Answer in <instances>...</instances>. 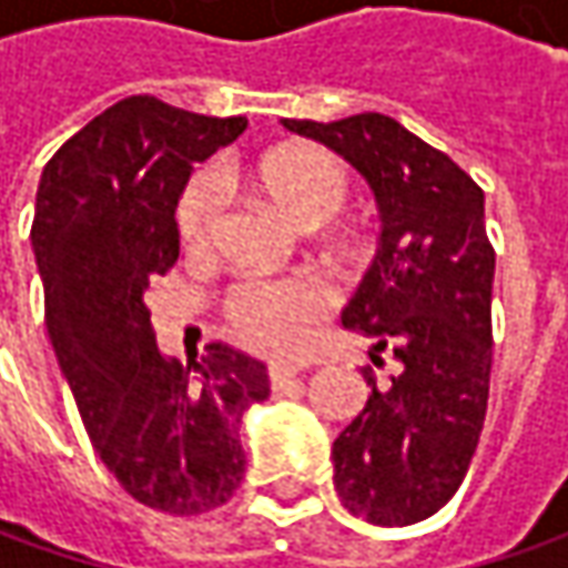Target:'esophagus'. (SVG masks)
<instances>
[{"instance_id": "esophagus-1", "label": "esophagus", "mask_w": 568, "mask_h": 568, "mask_svg": "<svg viewBox=\"0 0 568 568\" xmlns=\"http://www.w3.org/2000/svg\"><path fill=\"white\" fill-rule=\"evenodd\" d=\"M268 379H272V388L274 392H284V388H291L296 379H300V373L291 369V366H268Z\"/></svg>"}]
</instances>
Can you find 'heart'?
<instances>
[{
  "label": "heart",
  "instance_id": "obj_1",
  "mask_svg": "<svg viewBox=\"0 0 568 568\" xmlns=\"http://www.w3.org/2000/svg\"><path fill=\"white\" fill-rule=\"evenodd\" d=\"M250 183L291 224L316 230L338 214L351 195L347 166L313 144H284L250 170ZM221 224V189L211 173H195L180 195L176 227L192 255L211 250ZM332 306V291L316 277L246 281L227 296V318L236 338L274 357H294L316 322Z\"/></svg>",
  "mask_w": 568,
  "mask_h": 568
}]
</instances>
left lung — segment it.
I'll return each instance as SVG.
<instances>
[{"instance_id":"left-lung-1","label":"left lung","mask_w":568,"mask_h":568,"mask_svg":"<svg viewBox=\"0 0 568 568\" xmlns=\"http://www.w3.org/2000/svg\"><path fill=\"white\" fill-rule=\"evenodd\" d=\"M332 148L369 183L382 236L341 325L373 338L379 382L332 446L341 503L398 528L439 513L468 474L487 417L493 268L484 189L402 122L357 113L338 122L281 120Z\"/></svg>"}]
</instances>
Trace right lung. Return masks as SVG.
Here are the masks:
<instances>
[{
  "mask_svg": "<svg viewBox=\"0 0 568 568\" xmlns=\"http://www.w3.org/2000/svg\"><path fill=\"white\" fill-rule=\"evenodd\" d=\"M246 116H202L135 94L88 122L43 166L33 258L47 332L100 462L132 499L170 515L224 506L246 474L240 420L268 369L230 344L166 361L144 291L180 258L176 202L192 164L243 135Z\"/></svg>",
  "mask_w": 568,
  "mask_h": 568,
  "instance_id": "1",
  "label": "right lung"
}]
</instances>
